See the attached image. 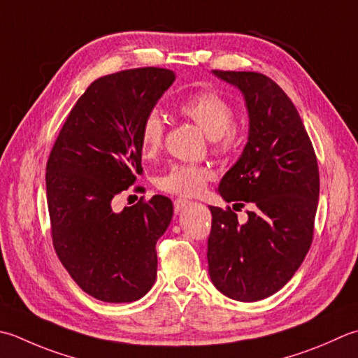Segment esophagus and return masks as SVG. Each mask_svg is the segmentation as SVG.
Returning a JSON list of instances; mask_svg holds the SVG:
<instances>
[{
	"mask_svg": "<svg viewBox=\"0 0 358 358\" xmlns=\"http://www.w3.org/2000/svg\"><path fill=\"white\" fill-rule=\"evenodd\" d=\"M192 201L185 200V199H177L173 201V208H175V213H181L183 209H186L187 206H191Z\"/></svg>",
	"mask_w": 358,
	"mask_h": 358,
	"instance_id": "34e87169",
	"label": "esophagus"
}]
</instances>
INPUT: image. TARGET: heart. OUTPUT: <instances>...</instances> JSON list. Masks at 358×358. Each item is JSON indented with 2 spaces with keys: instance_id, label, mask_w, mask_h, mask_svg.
<instances>
[{
  "instance_id": "b5f03b06",
  "label": "heart",
  "mask_w": 358,
  "mask_h": 358,
  "mask_svg": "<svg viewBox=\"0 0 358 358\" xmlns=\"http://www.w3.org/2000/svg\"><path fill=\"white\" fill-rule=\"evenodd\" d=\"M178 108L185 116L191 117L211 139H217L223 144H229L234 139V130L231 127L234 116L233 107L214 91L195 93L181 102ZM163 133L164 124L161 116L155 111L147 115L141 125V135H139L144 157H153L159 150L163 144ZM209 178H211V172L206 167L175 164L158 180V187L171 194L194 197L201 192Z\"/></svg>"
}]
</instances>
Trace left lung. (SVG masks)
I'll return each instance as SVG.
<instances>
[{"label": "left lung", "mask_w": 358, "mask_h": 358, "mask_svg": "<svg viewBox=\"0 0 358 358\" xmlns=\"http://www.w3.org/2000/svg\"><path fill=\"white\" fill-rule=\"evenodd\" d=\"M213 74L241 90L248 111V143L219 194L253 209L239 223L229 208L209 206V276L225 296L250 303L281 290L310 248L318 163L298 110L276 82L251 71Z\"/></svg>", "instance_id": "1"}]
</instances>
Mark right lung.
<instances>
[{
	"mask_svg": "<svg viewBox=\"0 0 358 358\" xmlns=\"http://www.w3.org/2000/svg\"><path fill=\"white\" fill-rule=\"evenodd\" d=\"M175 80L164 68L103 76L87 88L46 164L54 250L76 284L103 303H131L155 284V245L172 220L164 195L115 213L111 200L135 183L141 125Z\"/></svg>",
	"mask_w": 358,
	"mask_h": 358,
	"instance_id": "1",
	"label": "right lung"
}]
</instances>
